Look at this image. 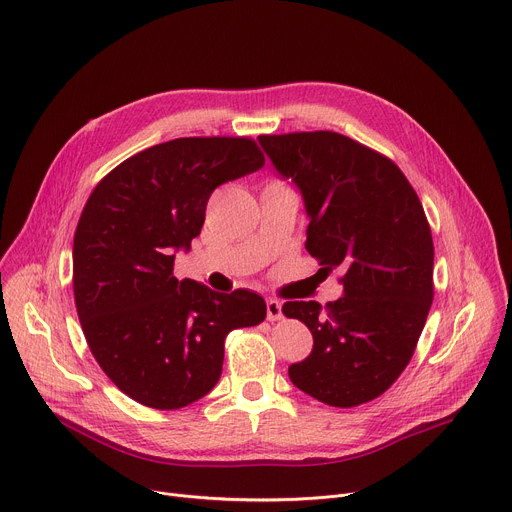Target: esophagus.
Instances as JSON below:
<instances>
[{
    "mask_svg": "<svg viewBox=\"0 0 512 512\" xmlns=\"http://www.w3.org/2000/svg\"><path fill=\"white\" fill-rule=\"evenodd\" d=\"M266 319L268 321H280L282 319V305L276 299L266 301Z\"/></svg>",
    "mask_w": 512,
    "mask_h": 512,
    "instance_id": "esophagus-1",
    "label": "esophagus"
}]
</instances>
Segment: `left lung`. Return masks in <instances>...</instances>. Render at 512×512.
I'll return each mask as SVG.
<instances>
[{
  "instance_id": "obj_1",
  "label": "left lung",
  "mask_w": 512,
  "mask_h": 512,
  "mask_svg": "<svg viewBox=\"0 0 512 512\" xmlns=\"http://www.w3.org/2000/svg\"><path fill=\"white\" fill-rule=\"evenodd\" d=\"M274 168L301 189L307 250L342 268L344 297L287 301L282 313L313 333L289 368L297 388L339 409L374 401L413 358L433 303V238L423 205L384 154L337 132L258 138Z\"/></svg>"
}]
</instances>
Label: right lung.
Instances as JSON below:
<instances>
[{"instance_id": "right-lung-1", "label": "right lung", "mask_w": 512, "mask_h": 512, "mask_svg": "<svg viewBox=\"0 0 512 512\" xmlns=\"http://www.w3.org/2000/svg\"><path fill=\"white\" fill-rule=\"evenodd\" d=\"M264 166L252 138H177L107 173L73 242V293L87 346L124 394L173 411L219 380L225 335L266 319L252 291L179 280L175 252L201 234L211 193Z\"/></svg>"}]
</instances>
